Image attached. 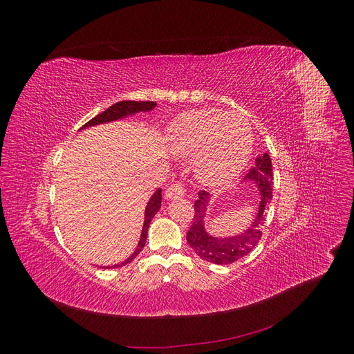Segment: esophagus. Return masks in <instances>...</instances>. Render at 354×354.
<instances>
[{
	"mask_svg": "<svg viewBox=\"0 0 354 354\" xmlns=\"http://www.w3.org/2000/svg\"><path fill=\"white\" fill-rule=\"evenodd\" d=\"M186 195H187V189L185 187V185H181V183L171 185L165 190V198L167 199H177V198H183Z\"/></svg>",
	"mask_w": 354,
	"mask_h": 354,
	"instance_id": "1",
	"label": "esophagus"
}]
</instances>
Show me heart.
Masks as SVG:
<instances>
[{
  "label": "heart",
  "mask_w": 354,
  "mask_h": 354,
  "mask_svg": "<svg viewBox=\"0 0 354 354\" xmlns=\"http://www.w3.org/2000/svg\"><path fill=\"white\" fill-rule=\"evenodd\" d=\"M168 146L177 155L195 156L199 177L211 185L236 176L248 160L252 131L246 118L201 109L181 113L168 130Z\"/></svg>",
  "instance_id": "1"
}]
</instances>
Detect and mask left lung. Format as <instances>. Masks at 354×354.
<instances>
[{
  "instance_id": "8db88e82",
  "label": "left lung",
  "mask_w": 354,
  "mask_h": 354,
  "mask_svg": "<svg viewBox=\"0 0 354 354\" xmlns=\"http://www.w3.org/2000/svg\"><path fill=\"white\" fill-rule=\"evenodd\" d=\"M246 178L255 181L257 186L260 187L261 201L257 218L254 220L252 226L232 238H212L205 232L203 227V218H205V211L208 205V194L207 192H199V198L195 201V214L192 220V226L187 232V242L190 248L194 250L202 260L214 263V264H230L241 260L243 255L250 254L259 241L261 239V226L266 220V209L269 207L273 196V169L272 159L264 153L255 159V167L250 169Z\"/></svg>"
}]
</instances>
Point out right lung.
Returning a JSON list of instances; mask_svg holds the SVG:
<instances>
[{"label":"right lung","mask_w":354,"mask_h":354,"mask_svg":"<svg viewBox=\"0 0 354 354\" xmlns=\"http://www.w3.org/2000/svg\"><path fill=\"white\" fill-rule=\"evenodd\" d=\"M155 108V102H131V100H124V102H118L115 104H112L111 108L106 109L104 112L99 113L97 116H94L93 120H90L87 124H84L81 128L85 127H91V125H97V124H103V122H111L115 120H120V118H124L127 115H133L137 112H146V111H152ZM160 201H162V194H160V189H158L155 192V195L149 201L147 207H146V214H145V224H143V232H142V238L140 242H138L137 248L134 251V254L127 259L124 263L116 264L113 267H122L128 263H131L136 257L140 254V251L143 250V246L146 243V238H147V229L149 224H151L152 218L155 217V214L159 211L160 208ZM109 269V267H108Z\"/></svg>","instance_id":"add662e5"}]
</instances>
